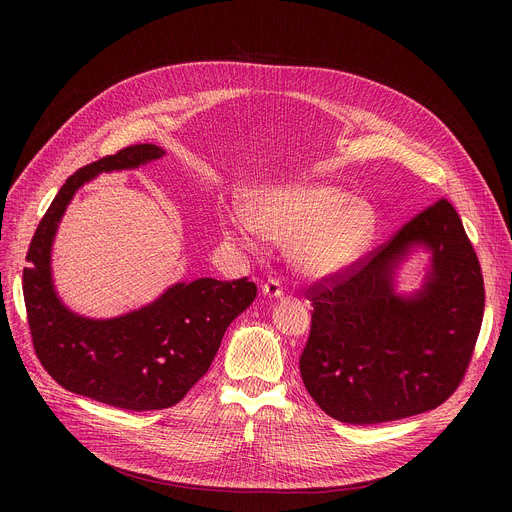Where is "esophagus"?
<instances>
[{
  "mask_svg": "<svg viewBox=\"0 0 512 512\" xmlns=\"http://www.w3.org/2000/svg\"><path fill=\"white\" fill-rule=\"evenodd\" d=\"M261 291H263V296L277 300V298L283 296V285H281L279 279H267V281L263 283Z\"/></svg>",
  "mask_w": 512,
  "mask_h": 512,
  "instance_id": "esophagus-1",
  "label": "esophagus"
}]
</instances>
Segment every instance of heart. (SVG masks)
Masks as SVG:
<instances>
[{
    "label": "heart",
    "instance_id": "obj_1",
    "mask_svg": "<svg viewBox=\"0 0 512 512\" xmlns=\"http://www.w3.org/2000/svg\"><path fill=\"white\" fill-rule=\"evenodd\" d=\"M377 218L367 202L324 184H298L261 192L247 200L245 212L221 214L223 235L245 247L255 237L289 245L291 261L314 279L350 267L375 235Z\"/></svg>",
    "mask_w": 512,
    "mask_h": 512
}]
</instances>
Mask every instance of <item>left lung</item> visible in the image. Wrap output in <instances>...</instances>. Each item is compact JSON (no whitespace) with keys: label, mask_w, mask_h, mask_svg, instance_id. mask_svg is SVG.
<instances>
[{"label":"left lung","mask_w":512,"mask_h":512,"mask_svg":"<svg viewBox=\"0 0 512 512\" xmlns=\"http://www.w3.org/2000/svg\"><path fill=\"white\" fill-rule=\"evenodd\" d=\"M432 251L419 292L394 294L396 265ZM312 328L300 373L330 417L373 425L442 405L462 383L484 316V279L460 214L437 200L387 243L306 291Z\"/></svg>","instance_id":"8db88e82"}]
</instances>
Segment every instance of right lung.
<instances>
[{
  "label": "right lung",
  "instance_id": "right-lung-1",
  "mask_svg": "<svg viewBox=\"0 0 512 512\" xmlns=\"http://www.w3.org/2000/svg\"><path fill=\"white\" fill-rule=\"evenodd\" d=\"M166 152L137 143L72 174L32 237L24 269V302L36 356L66 391L127 411L176 405L204 377L229 324L255 296L253 281L202 277L176 283L150 306L119 318L91 320L56 296L50 251L75 192L101 172L131 170Z\"/></svg>",
  "mask_w": 512,
  "mask_h": 512
}]
</instances>
